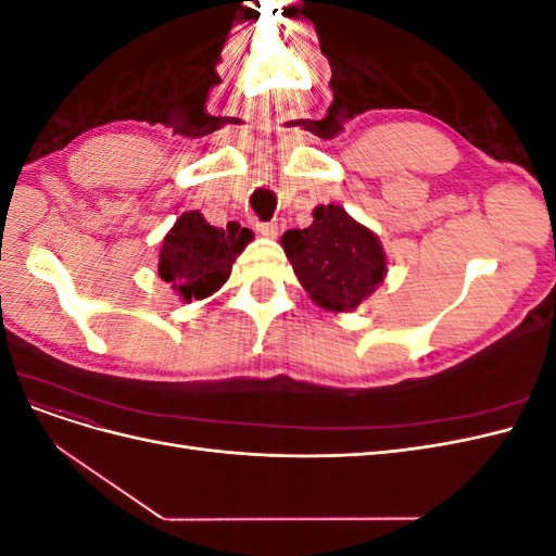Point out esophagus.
Returning a JSON list of instances; mask_svg holds the SVG:
<instances>
[{
  "label": "esophagus",
  "mask_w": 556,
  "mask_h": 556,
  "mask_svg": "<svg viewBox=\"0 0 556 556\" xmlns=\"http://www.w3.org/2000/svg\"><path fill=\"white\" fill-rule=\"evenodd\" d=\"M260 237L264 239H276L278 237V225L276 223H257Z\"/></svg>",
  "instance_id": "34e87169"
}]
</instances>
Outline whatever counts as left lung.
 <instances>
[{
	"label": "left lung",
	"instance_id": "1",
	"mask_svg": "<svg viewBox=\"0 0 556 556\" xmlns=\"http://www.w3.org/2000/svg\"><path fill=\"white\" fill-rule=\"evenodd\" d=\"M280 245L313 304L325 311H355L387 276L378 233L339 204L317 206L313 223L285 231Z\"/></svg>",
	"mask_w": 556,
	"mask_h": 556
}]
</instances>
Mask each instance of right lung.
<instances>
[{"label":"right lung","instance_id":"add662e5","mask_svg":"<svg viewBox=\"0 0 556 556\" xmlns=\"http://www.w3.org/2000/svg\"><path fill=\"white\" fill-rule=\"evenodd\" d=\"M252 241V231L231 225L213 227L199 211L182 213L160 248V278L190 304L215 294L231 276V266Z\"/></svg>","mask_w":556,"mask_h":556}]
</instances>
